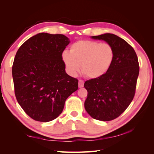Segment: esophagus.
Wrapping results in <instances>:
<instances>
[{"label":"esophagus","mask_w":154,"mask_h":154,"mask_svg":"<svg viewBox=\"0 0 154 154\" xmlns=\"http://www.w3.org/2000/svg\"><path fill=\"white\" fill-rule=\"evenodd\" d=\"M84 86V81L83 80H79V87L82 88Z\"/></svg>","instance_id":"esophagus-1"}]
</instances>
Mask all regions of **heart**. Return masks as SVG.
<instances>
[{"instance_id": "obj_1", "label": "heart", "mask_w": 154, "mask_h": 154, "mask_svg": "<svg viewBox=\"0 0 154 154\" xmlns=\"http://www.w3.org/2000/svg\"><path fill=\"white\" fill-rule=\"evenodd\" d=\"M115 51L108 43L92 40H80L71 47V52L65 51L63 60L68 73L75 76L81 71L90 79L103 76L112 65Z\"/></svg>"}]
</instances>
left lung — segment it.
<instances>
[{"mask_svg":"<svg viewBox=\"0 0 154 154\" xmlns=\"http://www.w3.org/2000/svg\"><path fill=\"white\" fill-rule=\"evenodd\" d=\"M91 38L110 44L115 56L106 74L85 83L88 92L85 109L94 119L110 121L124 112L134 99L140 70L138 57L131 45L113 34Z\"/></svg>","mask_w":154,"mask_h":154,"instance_id":"left-lung-1","label":"left lung"}]
</instances>
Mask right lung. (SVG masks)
<instances>
[{
	"mask_svg": "<svg viewBox=\"0 0 154 154\" xmlns=\"http://www.w3.org/2000/svg\"><path fill=\"white\" fill-rule=\"evenodd\" d=\"M70 40L63 34L39 33L16 52L12 66L15 95L32 119L50 122L63 110L78 80L67 75L62 53Z\"/></svg>",
	"mask_w": 154,
	"mask_h": 154,
	"instance_id": "1",
	"label": "right lung"
}]
</instances>
